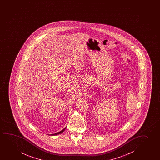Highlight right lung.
<instances>
[{
  "label": "right lung",
  "mask_w": 160,
  "mask_h": 160,
  "mask_svg": "<svg viewBox=\"0 0 160 160\" xmlns=\"http://www.w3.org/2000/svg\"><path fill=\"white\" fill-rule=\"evenodd\" d=\"M66 129V128H64L63 129H62V131H61L60 132H57V133H56L52 134H50V136H56V135H57V134H61L62 133H63V132Z\"/></svg>",
  "instance_id": "right-lung-1"
}]
</instances>
